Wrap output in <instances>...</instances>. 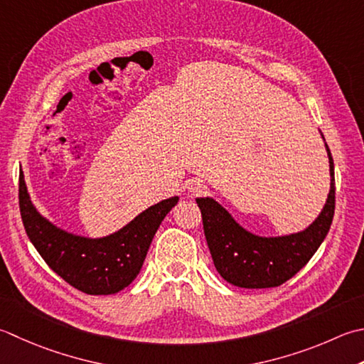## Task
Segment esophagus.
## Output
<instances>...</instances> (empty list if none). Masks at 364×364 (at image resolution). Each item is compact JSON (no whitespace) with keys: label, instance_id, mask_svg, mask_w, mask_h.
Masks as SVG:
<instances>
[{"label":"esophagus","instance_id":"esophagus-1","mask_svg":"<svg viewBox=\"0 0 364 364\" xmlns=\"http://www.w3.org/2000/svg\"><path fill=\"white\" fill-rule=\"evenodd\" d=\"M188 189H189L194 196H200V194H203V192H205L206 186H205V183L200 181V180H192V181L189 183Z\"/></svg>","mask_w":364,"mask_h":364}]
</instances>
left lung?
<instances>
[{
	"mask_svg": "<svg viewBox=\"0 0 364 364\" xmlns=\"http://www.w3.org/2000/svg\"><path fill=\"white\" fill-rule=\"evenodd\" d=\"M320 135L325 141L322 131ZM330 162V192L322 211L304 230L262 237L240 225L213 197H197L203 232L218 273L243 289L277 287L295 276L311 260L330 230L334 215V164Z\"/></svg>",
	"mask_w": 364,
	"mask_h": 364,
	"instance_id": "left-lung-1",
	"label": "left lung"
}]
</instances>
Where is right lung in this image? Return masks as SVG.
I'll use <instances>...</instances> for the list:
<instances>
[{
    "label": "right lung",
    "instance_id": "1",
    "mask_svg": "<svg viewBox=\"0 0 364 364\" xmlns=\"http://www.w3.org/2000/svg\"><path fill=\"white\" fill-rule=\"evenodd\" d=\"M178 196L151 205L129 224L107 237L75 235L44 218L31 202L20 170L18 203L25 230L41 257L53 272L88 295H112L137 277L149 245Z\"/></svg>",
    "mask_w": 364,
    "mask_h": 364
}]
</instances>
